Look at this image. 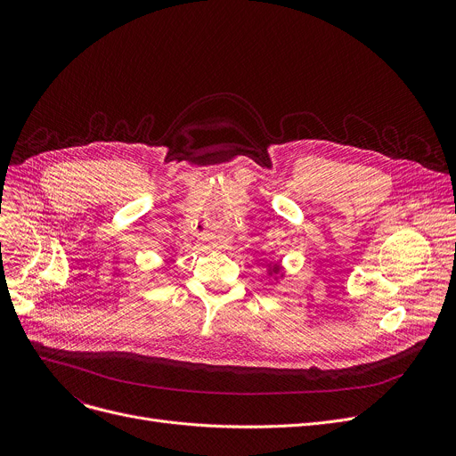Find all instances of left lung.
<instances>
[{
  "label": "left lung",
  "instance_id": "obj_1",
  "mask_svg": "<svg viewBox=\"0 0 456 456\" xmlns=\"http://www.w3.org/2000/svg\"><path fill=\"white\" fill-rule=\"evenodd\" d=\"M273 273H274V274H280V267H278V265H274V269L271 271V274H273Z\"/></svg>",
  "mask_w": 456,
  "mask_h": 456
}]
</instances>
